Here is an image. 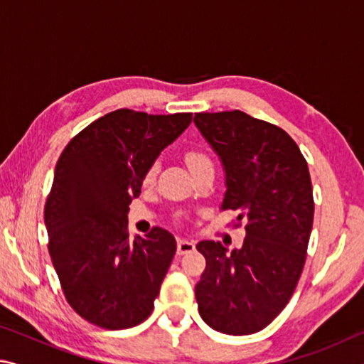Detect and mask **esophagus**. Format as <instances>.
Wrapping results in <instances>:
<instances>
[{"label": "esophagus", "mask_w": 364, "mask_h": 364, "mask_svg": "<svg viewBox=\"0 0 364 364\" xmlns=\"http://www.w3.org/2000/svg\"><path fill=\"white\" fill-rule=\"evenodd\" d=\"M196 249V244L193 241H188V239H178V254L184 255L189 254Z\"/></svg>", "instance_id": "esophagus-1"}]
</instances>
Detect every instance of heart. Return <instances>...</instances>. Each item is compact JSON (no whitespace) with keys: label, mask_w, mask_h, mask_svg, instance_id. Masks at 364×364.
<instances>
[{"label":"heart","mask_w":364,"mask_h":364,"mask_svg":"<svg viewBox=\"0 0 364 364\" xmlns=\"http://www.w3.org/2000/svg\"><path fill=\"white\" fill-rule=\"evenodd\" d=\"M184 160H186L188 167L191 171H194L200 167H205V165H212V160L208 159L207 154H204L202 151H197V149H191L186 154H184ZM157 170H159V165L157 162H152L149 167L144 170V175H143V183L144 184H152L154 180H156L157 176Z\"/></svg>","instance_id":"obj_1"}]
</instances>
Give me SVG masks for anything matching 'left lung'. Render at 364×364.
<instances>
[{
  "mask_svg": "<svg viewBox=\"0 0 364 364\" xmlns=\"http://www.w3.org/2000/svg\"><path fill=\"white\" fill-rule=\"evenodd\" d=\"M194 123L223 164L221 210H236L237 226L247 221L241 249L197 244L207 262L196 284L199 313L223 334H254L284 310L304 269L315 213L310 171L282 128L241 110L199 112Z\"/></svg>",
  "mask_w": 364,
  "mask_h": 364,
  "instance_id": "obj_1",
  "label": "left lung"
}]
</instances>
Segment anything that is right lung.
Listing matches in <instances>:
<instances>
[{"label":"right lung","instance_id":"1","mask_svg":"<svg viewBox=\"0 0 364 364\" xmlns=\"http://www.w3.org/2000/svg\"><path fill=\"white\" fill-rule=\"evenodd\" d=\"M193 114L119 109L80 132L54 170L45 205L48 250L69 305L104 329L151 315L176 252L167 230L128 237V205L144 170L189 127Z\"/></svg>","mask_w":364,"mask_h":364}]
</instances>
